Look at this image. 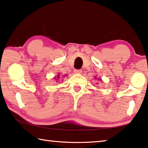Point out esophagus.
<instances>
[{"mask_svg":"<svg viewBox=\"0 0 148 148\" xmlns=\"http://www.w3.org/2000/svg\"><path fill=\"white\" fill-rule=\"evenodd\" d=\"M74 73H76V74H81L82 73V70H77V69H75L74 70Z\"/></svg>","mask_w":148,"mask_h":148,"instance_id":"1","label":"esophagus"}]
</instances>
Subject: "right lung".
Returning a JSON list of instances; mask_svg holds the SVG:
<instances>
[{"instance_id": "obj_1", "label": "right lung", "mask_w": 148, "mask_h": 148, "mask_svg": "<svg viewBox=\"0 0 148 148\" xmlns=\"http://www.w3.org/2000/svg\"><path fill=\"white\" fill-rule=\"evenodd\" d=\"M60 78V77H59V75H58V76H57V78ZM56 78H55V79Z\"/></svg>"}]
</instances>
